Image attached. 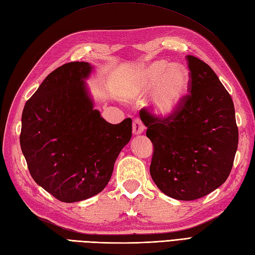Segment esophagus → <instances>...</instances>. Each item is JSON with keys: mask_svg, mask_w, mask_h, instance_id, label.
<instances>
[{"mask_svg": "<svg viewBox=\"0 0 255 255\" xmlns=\"http://www.w3.org/2000/svg\"><path fill=\"white\" fill-rule=\"evenodd\" d=\"M143 131H144L143 123H142L141 120H139V118H135V120H133V122H132V132H133V134L138 135V134H141Z\"/></svg>", "mask_w": 255, "mask_h": 255, "instance_id": "34e87169", "label": "esophagus"}]
</instances>
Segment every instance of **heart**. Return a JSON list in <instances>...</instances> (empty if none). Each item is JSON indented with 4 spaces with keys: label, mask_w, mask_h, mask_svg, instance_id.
Returning <instances> with one entry per match:
<instances>
[{
    "label": "heart",
    "mask_w": 255,
    "mask_h": 255,
    "mask_svg": "<svg viewBox=\"0 0 255 255\" xmlns=\"http://www.w3.org/2000/svg\"><path fill=\"white\" fill-rule=\"evenodd\" d=\"M190 85V73L181 64L159 60L144 64L130 74L127 93L133 101L144 100L159 118L174 116L181 108Z\"/></svg>",
    "instance_id": "obj_1"
}]
</instances>
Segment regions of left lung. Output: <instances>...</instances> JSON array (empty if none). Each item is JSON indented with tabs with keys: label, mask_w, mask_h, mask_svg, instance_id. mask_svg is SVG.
<instances>
[{
	"label": "left lung",
	"mask_w": 255,
	"mask_h": 255,
	"mask_svg": "<svg viewBox=\"0 0 255 255\" xmlns=\"http://www.w3.org/2000/svg\"><path fill=\"white\" fill-rule=\"evenodd\" d=\"M187 60L191 94L179 111L169 118L140 111L154 146L152 179L163 193L181 201L202 198L222 186L238 147L232 97L208 64L192 55Z\"/></svg>",
	"instance_id": "8db88e82"
}]
</instances>
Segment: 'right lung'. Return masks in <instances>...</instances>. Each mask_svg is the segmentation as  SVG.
I'll list each match as a JSON object with an SVG mask.
<instances>
[{"mask_svg":"<svg viewBox=\"0 0 255 255\" xmlns=\"http://www.w3.org/2000/svg\"><path fill=\"white\" fill-rule=\"evenodd\" d=\"M92 69L87 62L64 64L46 77L22 111L20 147L30 175L66 203L102 191L131 138L130 118L113 125L94 109L86 84Z\"/></svg>","mask_w":255,"mask_h":255,"instance_id":"add662e5","label":"right lung"}]
</instances>
